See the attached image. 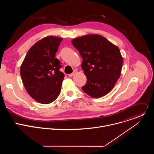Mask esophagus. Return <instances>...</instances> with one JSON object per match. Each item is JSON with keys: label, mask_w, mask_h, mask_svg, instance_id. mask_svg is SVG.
Segmentation results:
<instances>
[{"label": "esophagus", "mask_w": 154, "mask_h": 154, "mask_svg": "<svg viewBox=\"0 0 154 154\" xmlns=\"http://www.w3.org/2000/svg\"><path fill=\"white\" fill-rule=\"evenodd\" d=\"M77 71H74V72H73L72 74H69V76L70 77H72V76H74V75H75V74L77 73Z\"/></svg>", "instance_id": "esophagus-1"}]
</instances>
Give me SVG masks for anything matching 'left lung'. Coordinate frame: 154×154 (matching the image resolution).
I'll list each match as a JSON object with an SVG mask.
<instances>
[{"label": "left lung", "mask_w": 154, "mask_h": 154, "mask_svg": "<svg viewBox=\"0 0 154 154\" xmlns=\"http://www.w3.org/2000/svg\"><path fill=\"white\" fill-rule=\"evenodd\" d=\"M71 42L83 58L81 67L87 82L82 90L94 98L110 92L121 75L123 63L118 47L97 34L75 38Z\"/></svg>", "instance_id": "left-lung-1"}]
</instances>
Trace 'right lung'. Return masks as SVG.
<instances>
[{
  "mask_svg": "<svg viewBox=\"0 0 154 154\" xmlns=\"http://www.w3.org/2000/svg\"><path fill=\"white\" fill-rule=\"evenodd\" d=\"M62 38H43L28 51L20 68L22 81L28 94L42 104L54 102L59 96L64 75L55 58Z\"/></svg>",
  "mask_w": 154,
  "mask_h": 154,
  "instance_id": "add662e5",
  "label": "right lung"
}]
</instances>
